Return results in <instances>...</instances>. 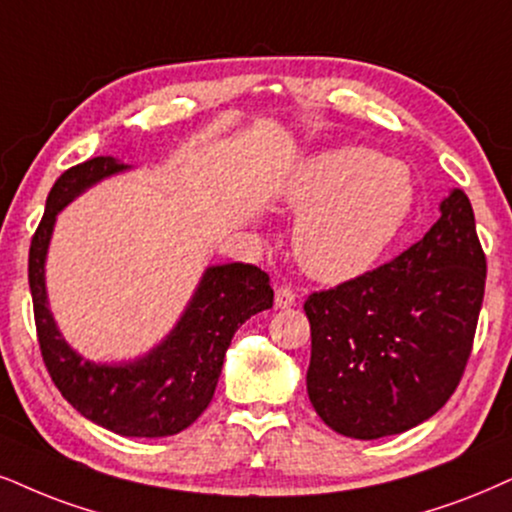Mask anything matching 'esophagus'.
<instances>
[{
    "label": "esophagus",
    "instance_id": "esophagus-1",
    "mask_svg": "<svg viewBox=\"0 0 512 512\" xmlns=\"http://www.w3.org/2000/svg\"><path fill=\"white\" fill-rule=\"evenodd\" d=\"M296 304V294L289 287L275 289V308H292Z\"/></svg>",
    "mask_w": 512,
    "mask_h": 512
}]
</instances>
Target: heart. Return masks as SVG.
Instances as JSON below:
<instances>
[{
    "mask_svg": "<svg viewBox=\"0 0 512 512\" xmlns=\"http://www.w3.org/2000/svg\"><path fill=\"white\" fill-rule=\"evenodd\" d=\"M282 204L301 213L294 254L315 280L344 282L380 261L410 218L415 182L406 163L368 147L308 156L289 175Z\"/></svg>",
    "mask_w": 512,
    "mask_h": 512,
    "instance_id": "heart-1",
    "label": "heart"
}]
</instances>
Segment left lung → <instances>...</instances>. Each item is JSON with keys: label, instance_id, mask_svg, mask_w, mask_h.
I'll use <instances>...</instances> for the list:
<instances>
[{"label": "left lung", "instance_id": "obj_1", "mask_svg": "<svg viewBox=\"0 0 512 512\" xmlns=\"http://www.w3.org/2000/svg\"><path fill=\"white\" fill-rule=\"evenodd\" d=\"M418 244L344 285L308 296L306 389L327 427L382 439L430 420L472 351L487 258L463 189Z\"/></svg>", "mask_w": 512, "mask_h": 512}]
</instances>
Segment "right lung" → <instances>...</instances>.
I'll return each instance as SVG.
<instances>
[{
	"label": "right lung",
	"instance_id": "right-lung-1",
	"mask_svg": "<svg viewBox=\"0 0 512 512\" xmlns=\"http://www.w3.org/2000/svg\"><path fill=\"white\" fill-rule=\"evenodd\" d=\"M125 170L128 163L97 156L54 182L30 244L28 280L44 365L63 399L104 430L156 439L187 430L208 408L227 346L251 315L273 306V289L270 277L249 263L208 266L178 323L149 353L121 363L82 358L49 311L44 263L56 216L85 189Z\"/></svg>",
	"mask_w": 512,
	"mask_h": 512
}]
</instances>
